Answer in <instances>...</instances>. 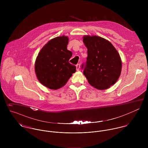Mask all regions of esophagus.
<instances>
[{"mask_svg": "<svg viewBox=\"0 0 148 148\" xmlns=\"http://www.w3.org/2000/svg\"><path fill=\"white\" fill-rule=\"evenodd\" d=\"M79 69H80V64H77L76 65V70H77V71H79Z\"/></svg>", "mask_w": 148, "mask_h": 148, "instance_id": "34e87169", "label": "esophagus"}]
</instances>
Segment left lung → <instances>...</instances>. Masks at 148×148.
<instances>
[{
	"label": "left lung",
	"mask_w": 148,
	"mask_h": 148,
	"mask_svg": "<svg viewBox=\"0 0 148 148\" xmlns=\"http://www.w3.org/2000/svg\"><path fill=\"white\" fill-rule=\"evenodd\" d=\"M83 40L88 53L83 73L88 83L99 90L109 88L121 75L122 62L119 52L109 41L98 36L84 35Z\"/></svg>",
	"instance_id": "left-lung-1"
}]
</instances>
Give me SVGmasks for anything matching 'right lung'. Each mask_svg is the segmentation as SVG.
Listing matches in <instances>:
<instances>
[{
	"label": "right lung",
	"mask_w": 148,
	"mask_h": 148,
	"mask_svg": "<svg viewBox=\"0 0 148 148\" xmlns=\"http://www.w3.org/2000/svg\"><path fill=\"white\" fill-rule=\"evenodd\" d=\"M68 41V37L64 35L49 40L36 59V77L49 89L56 90L63 87L76 72V66L69 63L72 53L67 49Z\"/></svg>",
	"instance_id": "right-lung-1"
}]
</instances>
